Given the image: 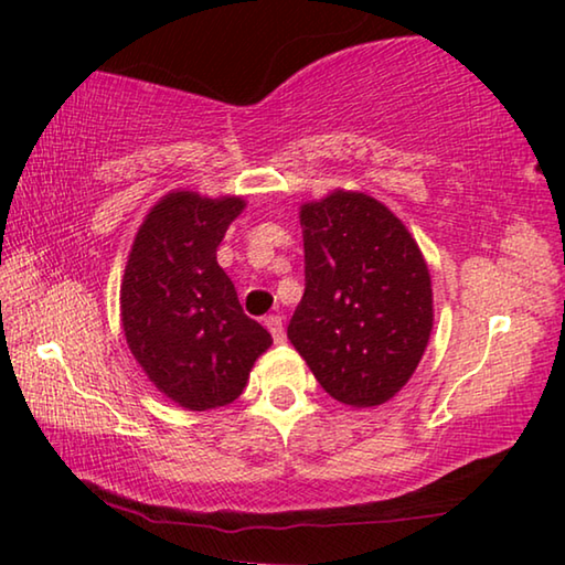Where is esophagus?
<instances>
[{
    "label": "esophagus",
    "instance_id": "obj_1",
    "mask_svg": "<svg viewBox=\"0 0 565 565\" xmlns=\"http://www.w3.org/2000/svg\"><path fill=\"white\" fill-rule=\"evenodd\" d=\"M264 327L269 329L274 341H284V321H281L279 313H269V317L264 319Z\"/></svg>",
    "mask_w": 565,
    "mask_h": 565
}]
</instances>
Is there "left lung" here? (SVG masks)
<instances>
[{
	"mask_svg": "<svg viewBox=\"0 0 565 565\" xmlns=\"http://www.w3.org/2000/svg\"><path fill=\"white\" fill-rule=\"evenodd\" d=\"M303 296L289 339L331 398L379 406L406 386L434 323L428 266L406 226L366 194L301 206Z\"/></svg>",
	"mask_w": 565,
	"mask_h": 565,
	"instance_id": "1",
	"label": "left lung"
}]
</instances>
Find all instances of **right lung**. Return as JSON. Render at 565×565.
I'll use <instances>...</instances> for the list:
<instances>
[{"label":"right lung","instance_id":"1","mask_svg":"<svg viewBox=\"0 0 565 565\" xmlns=\"http://www.w3.org/2000/svg\"><path fill=\"white\" fill-rule=\"evenodd\" d=\"M244 202L177 191L151 209L121 281L134 359L179 406L209 411L238 398L271 333L248 319L216 248Z\"/></svg>","mask_w":565,"mask_h":565}]
</instances>
